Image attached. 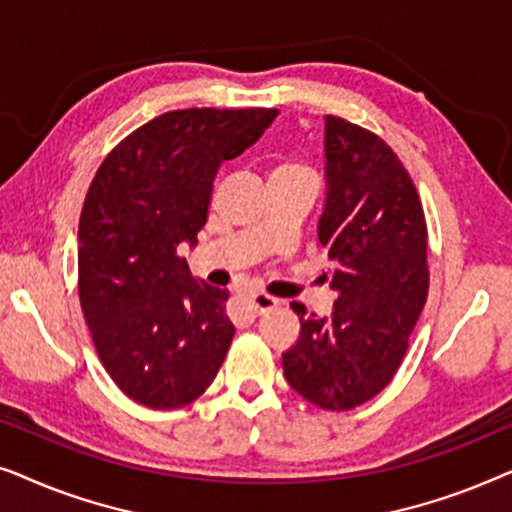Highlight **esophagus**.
<instances>
[{"instance_id": "esophagus-1", "label": "esophagus", "mask_w": 512, "mask_h": 512, "mask_svg": "<svg viewBox=\"0 0 512 512\" xmlns=\"http://www.w3.org/2000/svg\"><path fill=\"white\" fill-rule=\"evenodd\" d=\"M249 303V310L254 314H263V312H270L275 310L277 307V298L268 296V293H251V296L247 298Z\"/></svg>"}]
</instances>
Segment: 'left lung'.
Instances as JSON below:
<instances>
[{
	"label": "left lung",
	"instance_id": "obj_1",
	"mask_svg": "<svg viewBox=\"0 0 512 512\" xmlns=\"http://www.w3.org/2000/svg\"><path fill=\"white\" fill-rule=\"evenodd\" d=\"M326 200L317 235L331 258V317L300 319L284 377L324 410L370 401L401 366L429 293L426 221L417 188L389 144L326 116Z\"/></svg>",
	"mask_w": 512,
	"mask_h": 512
}]
</instances>
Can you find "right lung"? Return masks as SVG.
Wrapping results in <instances>:
<instances>
[{"instance_id":"1","label":"right lung","mask_w":512,"mask_h":512,"mask_svg":"<svg viewBox=\"0 0 512 512\" xmlns=\"http://www.w3.org/2000/svg\"><path fill=\"white\" fill-rule=\"evenodd\" d=\"M277 109H181L144 123L102 160L79 221V296L116 387L153 410L214 382L235 326L228 291L195 279L214 177L256 144Z\"/></svg>"}]
</instances>
